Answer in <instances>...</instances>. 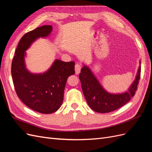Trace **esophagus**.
<instances>
[{
	"label": "esophagus",
	"mask_w": 152,
	"mask_h": 152,
	"mask_svg": "<svg viewBox=\"0 0 152 152\" xmlns=\"http://www.w3.org/2000/svg\"><path fill=\"white\" fill-rule=\"evenodd\" d=\"M81 70V66L79 64H76L75 65V73L76 74H79L80 73Z\"/></svg>",
	"instance_id": "obj_1"
}]
</instances>
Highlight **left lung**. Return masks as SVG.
<instances>
[{"mask_svg": "<svg viewBox=\"0 0 152 152\" xmlns=\"http://www.w3.org/2000/svg\"><path fill=\"white\" fill-rule=\"evenodd\" d=\"M140 66L136 79L128 91L122 94H110L103 88L90 69L84 66L80 70L79 79L87 104L92 110L98 113L111 112L122 107L135 94L140 79Z\"/></svg>", "mask_w": 152, "mask_h": 152, "instance_id": "obj_1", "label": "left lung"}]
</instances>
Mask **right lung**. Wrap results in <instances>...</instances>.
I'll return each mask as SVG.
<instances>
[{
    "instance_id": "obj_1",
    "label": "right lung",
    "mask_w": 152,
    "mask_h": 152,
    "mask_svg": "<svg viewBox=\"0 0 152 152\" xmlns=\"http://www.w3.org/2000/svg\"><path fill=\"white\" fill-rule=\"evenodd\" d=\"M51 25H44L27 32L20 40L11 65V75L16 93L27 107L41 113H52L60 108L68 77L75 73V62L56 59L44 73L33 74L25 64V50L39 37H46Z\"/></svg>"
}]
</instances>
